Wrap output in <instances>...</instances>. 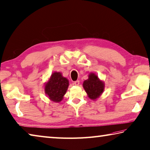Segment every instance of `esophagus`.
Returning <instances> with one entry per match:
<instances>
[{
  "label": "esophagus",
  "mask_w": 150,
  "mask_h": 150,
  "mask_svg": "<svg viewBox=\"0 0 150 150\" xmlns=\"http://www.w3.org/2000/svg\"><path fill=\"white\" fill-rule=\"evenodd\" d=\"M79 84H80V81L79 80L75 81V82H73V84H74V85H75V86H79Z\"/></svg>",
  "instance_id": "obj_1"
}]
</instances>
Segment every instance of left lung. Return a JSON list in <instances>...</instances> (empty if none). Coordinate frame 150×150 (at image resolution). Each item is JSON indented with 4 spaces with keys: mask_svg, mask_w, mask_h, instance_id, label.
<instances>
[{
    "mask_svg": "<svg viewBox=\"0 0 150 150\" xmlns=\"http://www.w3.org/2000/svg\"><path fill=\"white\" fill-rule=\"evenodd\" d=\"M83 86L89 98L96 100L104 91L105 84L103 81L100 79L96 74L91 73L88 75V79L83 82Z\"/></svg>",
    "mask_w": 150,
    "mask_h": 150,
    "instance_id": "1",
    "label": "left lung"
}]
</instances>
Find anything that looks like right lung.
<instances>
[{"instance_id":"right-lung-1","label":"right lung","mask_w":150,"mask_h":150,"mask_svg":"<svg viewBox=\"0 0 150 150\" xmlns=\"http://www.w3.org/2000/svg\"><path fill=\"white\" fill-rule=\"evenodd\" d=\"M69 84V81L62 75V73L54 72L45 84V94L51 101L60 102L66 93Z\"/></svg>"}]
</instances>
